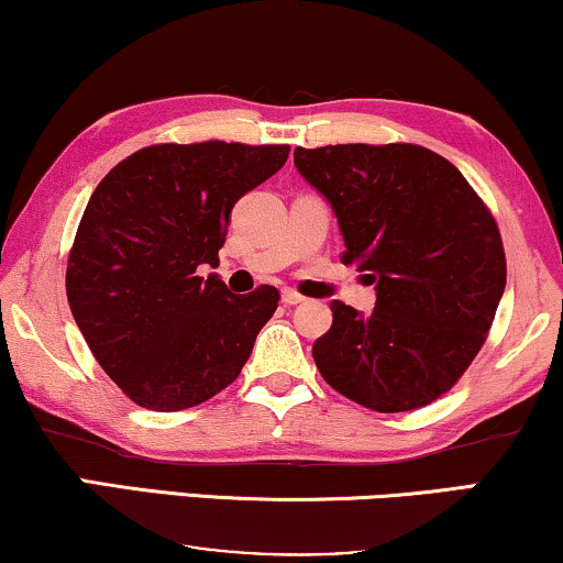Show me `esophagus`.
<instances>
[{
    "label": "esophagus",
    "mask_w": 563,
    "mask_h": 563,
    "mask_svg": "<svg viewBox=\"0 0 563 563\" xmlns=\"http://www.w3.org/2000/svg\"><path fill=\"white\" fill-rule=\"evenodd\" d=\"M282 302L287 305V307H295V305H302L305 297L299 295V291H295V289H284L282 291Z\"/></svg>",
    "instance_id": "obj_1"
}]
</instances>
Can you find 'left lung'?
Segmentation results:
<instances>
[{
    "mask_svg": "<svg viewBox=\"0 0 563 563\" xmlns=\"http://www.w3.org/2000/svg\"><path fill=\"white\" fill-rule=\"evenodd\" d=\"M341 225L343 264L376 284L372 314L330 302L312 345L322 379L376 412L435 402L487 341L507 282L489 207L451 161L412 143L297 148Z\"/></svg>",
    "mask_w": 563,
    "mask_h": 563,
    "instance_id": "1",
    "label": "left lung"
}]
</instances>
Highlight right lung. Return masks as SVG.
<instances>
[{
    "instance_id": "obj_1",
    "label": "right lung",
    "mask_w": 563,
    "mask_h": 563,
    "mask_svg": "<svg viewBox=\"0 0 563 563\" xmlns=\"http://www.w3.org/2000/svg\"><path fill=\"white\" fill-rule=\"evenodd\" d=\"M289 145L161 143L99 181L76 230L66 297L84 341L135 405L176 412L233 384L279 305L218 274L230 210L274 176Z\"/></svg>"
}]
</instances>
